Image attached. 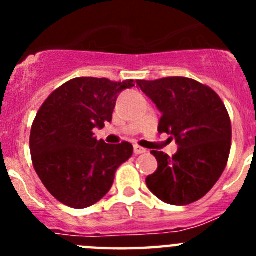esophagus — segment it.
I'll list each match as a JSON object with an SVG mask.
<instances>
[{
	"label": "esophagus",
	"instance_id": "34e87169",
	"mask_svg": "<svg viewBox=\"0 0 256 256\" xmlns=\"http://www.w3.org/2000/svg\"><path fill=\"white\" fill-rule=\"evenodd\" d=\"M133 150H134L136 155H140V154L146 152V148H141V146H138V144H134V146H133Z\"/></svg>",
	"mask_w": 256,
	"mask_h": 256
}]
</instances>
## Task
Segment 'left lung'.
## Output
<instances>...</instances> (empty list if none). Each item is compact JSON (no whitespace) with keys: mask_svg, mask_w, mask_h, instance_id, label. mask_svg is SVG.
<instances>
[{"mask_svg":"<svg viewBox=\"0 0 256 256\" xmlns=\"http://www.w3.org/2000/svg\"><path fill=\"white\" fill-rule=\"evenodd\" d=\"M137 84L162 114L159 133L170 134L180 146L172 158L151 151L158 169L146 178L148 190L170 205L200 200L218 182L230 156L232 126L224 104L212 88L184 76Z\"/></svg>","mask_w":256,"mask_h":256,"instance_id":"1","label":"left lung"}]
</instances>
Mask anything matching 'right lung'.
Masks as SVG:
<instances>
[{"label":"right lung","instance_id":"1","mask_svg":"<svg viewBox=\"0 0 256 256\" xmlns=\"http://www.w3.org/2000/svg\"><path fill=\"white\" fill-rule=\"evenodd\" d=\"M133 79L74 78L52 92L30 130V155L38 177L56 200L84 209L110 191L115 172L133 154L130 142L97 141L94 128L112 122L116 98Z\"/></svg>","mask_w":256,"mask_h":256}]
</instances>
